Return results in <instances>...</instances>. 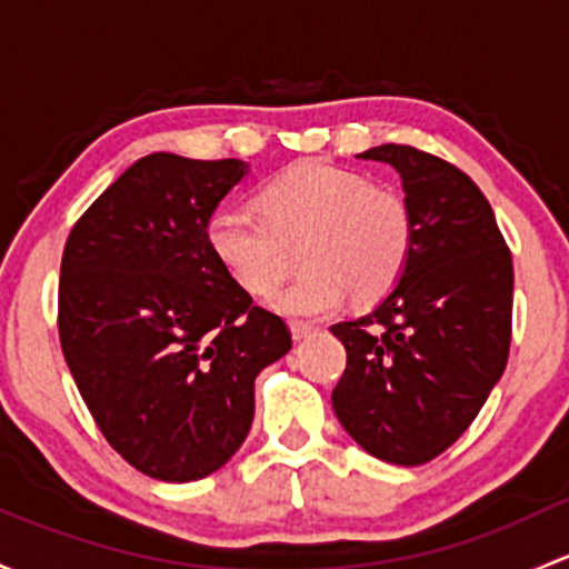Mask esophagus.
<instances>
[{"label": "esophagus", "instance_id": "esophagus-1", "mask_svg": "<svg viewBox=\"0 0 569 569\" xmlns=\"http://www.w3.org/2000/svg\"><path fill=\"white\" fill-rule=\"evenodd\" d=\"M310 332H316V325H310V321H291V335H295V340L308 338Z\"/></svg>", "mask_w": 569, "mask_h": 569}]
</instances>
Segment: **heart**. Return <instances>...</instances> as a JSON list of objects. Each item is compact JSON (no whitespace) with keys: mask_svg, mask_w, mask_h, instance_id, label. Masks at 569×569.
<instances>
[{"mask_svg":"<svg viewBox=\"0 0 569 569\" xmlns=\"http://www.w3.org/2000/svg\"><path fill=\"white\" fill-rule=\"evenodd\" d=\"M256 207L259 214L218 209L207 223V242L231 280L253 297L280 283L297 248L302 272L269 297L280 313H327L349 291L357 302L379 300L415 250L409 196L325 160H302L269 179Z\"/></svg>","mask_w":569,"mask_h":569,"instance_id":"obj_1","label":"heart"}]
</instances>
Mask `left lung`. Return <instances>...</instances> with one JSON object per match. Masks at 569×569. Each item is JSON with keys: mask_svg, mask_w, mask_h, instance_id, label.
I'll use <instances>...</instances> for the list:
<instances>
[{"mask_svg": "<svg viewBox=\"0 0 569 569\" xmlns=\"http://www.w3.org/2000/svg\"><path fill=\"white\" fill-rule=\"evenodd\" d=\"M360 158L403 177L417 220L400 283L373 313L332 325L346 370L340 426L370 456L420 466L452 447L505 373L512 338V253L469 174L409 143Z\"/></svg>", "mask_w": 569, "mask_h": 569, "instance_id": "left-lung-1", "label": "left lung"}]
</instances>
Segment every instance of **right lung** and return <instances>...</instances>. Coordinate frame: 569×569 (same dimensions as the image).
<instances>
[{"instance_id":"right-lung-1","label":"right lung","mask_w":569,"mask_h":569,"mask_svg":"<svg viewBox=\"0 0 569 569\" xmlns=\"http://www.w3.org/2000/svg\"><path fill=\"white\" fill-rule=\"evenodd\" d=\"M242 160L154 152L76 220L59 274V343L100 433L141 475H212L248 436L256 376L289 325L231 280L207 242Z\"/></svg>"}]
</instances>
